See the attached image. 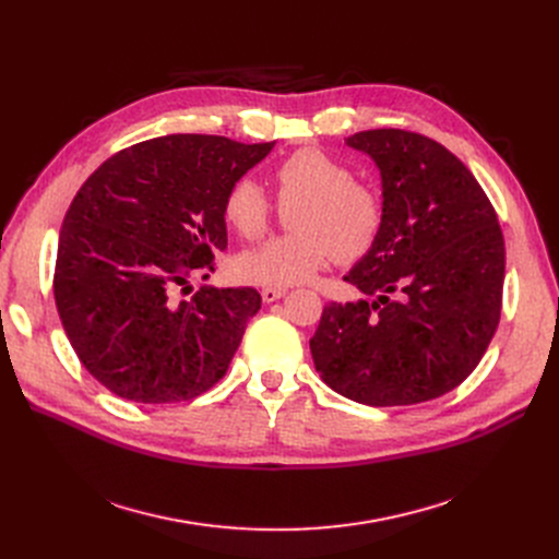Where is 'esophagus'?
I'll return each instance as SVG.
<instances>
[{
    "label": "esophagus",
    "instance_id": "obj_1",
    "mask_svg": "<svg viewBox=\"0 0 559 559\" xmlns=\"http://www.w3.org/2000/svg\"><path fill=\"white\" fill-rule=\"evenodd\" d=\"M285 287H264L262 289V301L264 304H272V301H278L281 297H285Z\"/></svg>",
    "mask_w": 559,
    "mask_h": 559
}]
</instances>
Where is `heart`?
I'll list each match as a JSON object with an SVG mask.
<instances>
[{
	"label": "heart",
	"mask_w": 559,
	"mask_h": 559,
	"mask_svg": "<svg viewBox=\"0 0 559 559\" xmlns=\"http://www.w3.org/2000/svg\"><path fill=\"white\" fill-rule=\"evenodd\" d=\"M272 183L292 233L264 240L235 260L240 278L267 287L308 283L326 262H354L378 240L385 224V197L358 181L340 158L304 146L272 169ZM274 203L253 179L230 183L222 201L224 222L247 240L267 230Z\"/></svg>",
	"instance_id": "heart-1"
}]
</instances>
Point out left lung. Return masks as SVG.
<instances>
[{
    "label": "left lung",
    "instance_id": "obj_1",
    "mask_svg": "<svg viewBox=\"0 0 559 559\" xmlns=\"http://www.w3.org/2000/svg\"><path fill=\"white\" fill-rule=\"evenodd\" d=\"M383 179L385 224L344 281L371 301L329 304L310 340L321 380L376 407L455 390L496 333L506 242L491 201L444 144L403 129L346 138Z\"/></svg>",
    "mask_w": 559,
    "mask_h": 559
}]
</instances>
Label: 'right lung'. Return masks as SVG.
Segmentation results:
<instances>
[{
    "label": "right lung",
    "instance_id": "add662e5",
    "mask_svg": "<svg viewBox=\"0 0 559 559\" xmlns=\"http://www.w3.org/2000/svg\"><path fill=\"white\" fill-rule=\"evenodd\" d=\"M272 146L163 135L117 152L76 192L58 238L53 299L81 365L115 396L179 403L224 378L260 295L201 287L179 301L176 289L215 272L224 194Z\"/></svg>",
    "mask_w": 559,
    "mask_h": 559
}]
</instances>
